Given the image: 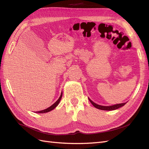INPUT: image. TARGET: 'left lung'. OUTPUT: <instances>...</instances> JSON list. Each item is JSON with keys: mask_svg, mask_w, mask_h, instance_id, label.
Segmentation results:
<instances>
[{"mask_svg": "<svg viewBox=\"0 0 149 149\" xmlns=\"http://www.w3.org/2000/svg\"><path fill=\"white\" fill-rule=\"evenodd\" d=\"M89 101L91 102L92 104L97 109H101V110H104V111H112V110H116L117 109H118V108L124 106L126 102L125 103H121V104H115L113 106H100V105H98L97 104L94 103V102H93L90 99H89Z\"/></svg>", "mask_w": 149, "mask_h": 149, "instance_id": "8db88e82", "label": "left lung"}]
</instances>
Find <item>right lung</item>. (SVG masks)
Returning a JSON list of instances; mask_svg holds the SVG:
<instances>
[{"instance_id":"obj_1","label":"right lung","mask_w":149,"mask_h":149,"mask_svg":"<svg viewBox=\"0 0 149 149\" xmlns=\"http://www.w3.org/2000/svg\"><path fill=\"white\" fill-rule=\"evenodd\" d=\"M61 97H62V93L61 94L60 97H59V99H58V100L55 103H54L53 105H52L51 106H49L48 108H47V109H44V110H42V111H38V112H37V113H45V112H48L51 111L53 109H55V108L58 106V104H59V102H60V101L61 100Z\"/></svg>"}]
</instances>
